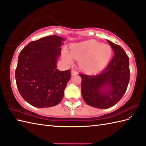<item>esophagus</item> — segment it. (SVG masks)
<instances>
[{
  "label": "esophagus",
  "instance_id": "34e87169",
  "mask_svg": "<svg viewBox=\"0 0 146 146\" xmlns=\"http://www.w3.org/2000/svg\"><path fill=\"white\" fill-rule=\"evenodd\" d=\"M78 73V71L75 70H72V71H71V75H72V76L77 75Z\"/></svg>",
  "mask_w": 146,
  "mask_h": 146
}]
</instances>
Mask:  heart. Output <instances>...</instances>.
<instances>
[{
  "label": "heart",
  "mask_w": 146,
  "mask_h": 146,
  "mask_svg": "<svg viewBox=\"0 0 146 146\" xmlns=\"http://www.w3.org/2000/svg\"><path fill=\"white\" fill-rule=\"evenodd\" d=\"M112 49L109 45L97 41H87L71 46L69 52H64V58L71 63V58L80 60L81 67L86 71H96L102 69L110 58Z\"/></svg>",
  "instance_id": "1"
}]
</instances>
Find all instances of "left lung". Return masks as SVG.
<instances>
[{
    "label": "left lung",
    "instance_id": "8db88e82",
    "mask_svg": "<svg viewBox=\"0 0 146 146\" xmlns=\"http://www.w3.org/2000/svg\"><path fill=\"white\" fill-rule=\"evenodd\" d=\"M114 52L113 58L102 72L80 73L82 95L85 103L93 107L108 108L115 105L127 88L130 80L129 58L123 49L107 40Z\"/></svg>",
    "mask_w": 146,
    "mask_h": 146
}]
</instances>
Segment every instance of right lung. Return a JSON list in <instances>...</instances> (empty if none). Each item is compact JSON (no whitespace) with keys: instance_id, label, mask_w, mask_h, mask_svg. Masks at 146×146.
Returning a JSON list of instances; mask_svg holds the SVG:
<instances>
[{"instance_id":"1","label":"right lung","mask_w":146,"mask_h":146,"mask_svg":"<svg viewBox=\"0 0 146 146\" xmlns=\"http://www.w3.org/2000/svg\"><path fill=\"white\" fill-rule=\"evenodd\" d=\"M66 39L52 35L30 42L20 52L15 77L24 100L38 108L58 105L71 78V70L60 71L57 60Z\"/></svg>"}]
</instances>
